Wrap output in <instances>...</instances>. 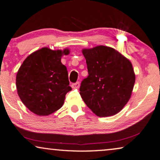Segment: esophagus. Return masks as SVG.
I'll return each mask as SVG.
<instances>
[{
  "label": "esophagus",
  "instance_id": "34e87169",
  "mask_svg": "<svg viewBox=\"0 0 160 160\" xmlns=\"http://www.w3.org/2000/svg\"><path fill=\"white\" fill-rule=\"evenodd\" d=\"M72 87L74 88H79V87H80V82H77L75 83H73L72 85Z\"/></svg>",
  "mask_w": 160,
  "mask_h": 160
}]
</instances>
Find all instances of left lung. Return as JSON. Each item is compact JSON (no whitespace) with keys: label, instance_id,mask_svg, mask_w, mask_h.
Listing matches in <instances>:
<instances>
[{"label":"left lung","instance_id":"left-lung-1","mask_svg":"<svg viewBox=\"0 0 160 160\" xmlns=\"http://www.w3.org/2000/svg\"><path fill=\"white\" fill-rule=\"evenodd\" d=\"M88 76L82 80L80 94L99 117L120 112L130 99L135 75L128 59L113 48L97 46L84 49Z\"/></svg>","mask_w":160,"mask_h":160}]
</instances>
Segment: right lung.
Returning a JSON list of instances; mask_svg holds the SVG:
<instances>
[{
    "label": "right lung",
    "instance_id": "obj_1",
    "mask_svg": "<svg viewBox=\"0 0 160 160\" xmlns=\"http://www.w3.org/2000/svg\"><path fill=\"white\" fill-rule=\"evenodd\" d=\"M69 50L43 48L28 55L20 66L16 86L21 101L38 116H48L60 109L65 96L72 90L63 55Z\"/></svg>",
    "mask_w": 160,
    "mask_h": 160
}]
</instances>
